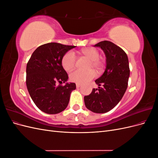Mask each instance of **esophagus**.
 Instances as JSON below:
<instances>
[{"label": "esophagus", "instance_id": "esophagus-1", "mask_svg": "<svg viewBox=\"0 0 158 158\" xmlns=\"http://www.w3.org/2000/svg\"><path fill=\"white\" fill-rule=\"evenodd\" d=\"M81 86V84H76V88H78Z\"/></svg>", "mask_w": 158, "mask_h": 158}]
</instances>
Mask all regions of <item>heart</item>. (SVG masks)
Returning a JSON list of instances; mask_svg holds the SVG:
<instances>
[{
  "label": "heart",
  "instance_id": "heart-1",
  "mask_svg": "<svg viewBox=\"0 0 158 158\" xmlns=\"http://www.w3.org/2000/svg\"><path fill=\"white\" fill-rule=\"evenodd\" d=\"M82 53L84 56L91 60L89 68H94L98 71L102 70L103 68V63L99 59L100 54L99 51L94 48H86L82 50ZM76 56L74 52L73 51H68L63 56L61 60V64L63 69L66 71H70L73 70L76 65ZM96 74L95 72L91 69L88 71H82L76 70L70 74V80L74 83L83 84L88 82L89 81L92 80Z\"/></svg>",
  "mask_w": 158,
  "mask_h": 158
}]
</instances>
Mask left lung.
<instances>
[{"mask_svg": "<svg viewBox=\"0 0 158 158\" xmlns=\"http://www.w3.org/2000/svg\"><path fill=\"white\" fill-rule=\"evenodd\" d=\"M94 47H100L106 57V67L103 74L95 81L98 88H94L84 96L87 109L96 113H105L115 107L125 94L130 69L128 56L121 47L109 41H103ZM102 85V87L99 86Z\"/></svg>", "mask_w": 158, "mask_h": 158, "instance_id": "left-lung-1", "label": "left lung"}]
</instances>
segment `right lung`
Listing matches in <instances>:
<instances>
[{
	"label": "right lung",
	"instance_id": "obj_1",
	"mask_svg": "<svg viewBox=\"0 0 158 158\" xmlns=\"http://www.w3.org/2000/svg\"><path fill=\"white\" fill-rule=\"evenodd\" d=\"M76 46L58 43L42 45L33 52L26 66V85L30 97L41 111L57 114L67 107L74 83L66 82L69 76L61 64L63 56ZM56 81L64 86L56 85Z\"/></svg>",
	"mask_w": 158,
	"mask_h": 158
}]
</instances>
